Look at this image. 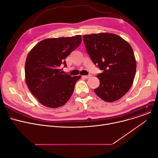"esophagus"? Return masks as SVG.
Returning <instances> with one entry per match:
<instances>
[{"mask_svg": "<svg viewBox=\"0 0 158 158\" xmlns=\"http://www.w3.org/2000/svg\"><path fill=\"white\" fill-rule=\"evenodd\" d=\"M90 77H91L90 75H85V76H82L83 78H85V79H88V78H89Z\"/></svg>", "mask_w": 158, "mask_h": 158, "instance_id": "esophagus-1", "label": "esophagus"}]
</instances>
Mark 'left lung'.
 <instances>
[{
  "instance_id": "1",
  "label": "left lung",
  "mask_w": 158,
  "mask_h": 158,
  "mask_svg": "<svg viewBox=\"0 0 158 158\" xmlns=\"http://www.w3.org/2000/svg\"><path fill=\"white\" fill-rule=\"evenodd\" d=\"M86 51L96 66L102 70L97 75L100 84L95 93L106 102L124 96L135 78L136 64L131 46L114 34L83 35Z\"/></svg>"
}]
</instances>
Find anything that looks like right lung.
Returning <instances> with one entry per match:
<instances>
[{
  "label": "right lung",
  "mask_w": 158,
  "mask_h": 158,
  "mask_svg": "<svg viewBox=\"0 0 158 158\" xmlns=\"http://www.w3.org/2000/svg\"><path fill=\"white\" fill-rule=\"evenodd\" d=\"M81 42V37L44 40L28 54L25 66V80L40 103L49 108L63 106L69 99L81 76L63 75L59 67H66L65 59Z\"/></svg>",
  "instance_id": "add662e5"
}]
</instances>
